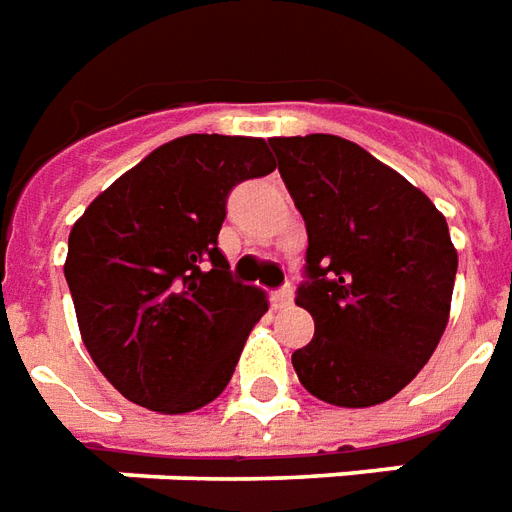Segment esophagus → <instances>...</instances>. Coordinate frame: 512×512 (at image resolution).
<instances>
[{
    "label": "esophagus",
    "instance_id": "34e87169",
    "mask_svg": "<svg viewBox=\"0 0 512 512\" xmlns=\"http://www.w3.org/2000/svg\"><path fill=\"white\" fill-rule=\"evenodd\" d=\"M293 304V288H282L274 293V307H290Z\"/></svg>",
    "mask_w": 512,
    "mask_h": 512
}]
</instances>
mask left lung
I'll use <instances>...</instances> for the list:
<instances>
[{
    "instance_id": "obj_1",
    "label": "left lung",
    "mask_w": 512,
    "mask_h": 512,
    "mask_svg": "<svg viewBox=\"0 0 512 512\" xmlns=\"http://www.w3.org/2000/svg\"><path fill=\"white\" fill-rule=\"evenodd\" d=\"M268 142L310 238L296 304L315 337L293 354V370L323 403L378 406L428 365L450 321L458 252L447 219L343 136Z\"/></svg>"
}]
</instances>
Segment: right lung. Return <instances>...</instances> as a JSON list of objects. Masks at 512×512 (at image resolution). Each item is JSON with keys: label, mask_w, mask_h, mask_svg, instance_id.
Returning <instances> with one entry per match:
<instances>
[{"label": "right lung", "mask_w": 512, "mask_h": 512, "mask_svg": "<svg viewBox=\"0 0 512 512\" xmlns=\"http://www.w3.org/2000/svg\"><path fill=\"white\" fill-rule=\"evenodd\" d=\"M274 169L260 136H178L76 219L65 279L82 343L126 400L189 414L230 384L268 299L230 277L216 235L235 183Z\"/></svg>", "instance_id": "obj_1"}]
</instances>
